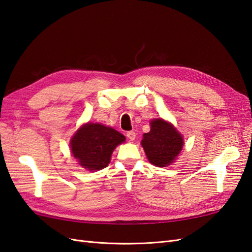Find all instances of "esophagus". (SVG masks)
Wrapping results in <instances>:
<instances>
[{
	"label": "esophagus",
	"mask_w": 252,
	"mask_h": 252,
	"mask_svg": "<svg viewBox=\"0 0 252 252\" xmlns=\"http://www.w3.org/2000/svg\"><path fill=\"white\" fill-rule=\"evenodd\" d=\"M126 136H127L128 139H129V141H133L134 139H136V132H134V131H128L126 133Z\"/></svg>",
	"instance_id": "esophagus-1"
}]
</instances>
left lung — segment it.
Listing matches in <instances>:
<instances>
[{"label":"left lung","instance_id":"1","mask_svg":"<svg viewBox=\"0 0 252 252\" xmlns=\"http://www.w3.org/2000/svg\"><path fill=\"white\" fill-rule=\"evenodd\" d=\"M149 161L156 167H167L181 153L184 140L171 123L162 119L151 121V130L143 134L141 141Z\"/></svg>","mask_w":252,"mask_h":252}]
</instances>
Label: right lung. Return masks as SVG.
Masks as SVG:
<instances>
[{"mask_svg":"<svg viewBox=\"0 0 252 252\" xmlns=\"http://www.w3.org/2000/svg\"><path fill=\"white\" fill-rule=\"evenodd\" d=\"M125 137L111 127L88 123L79 128L70 140V151L79 164L90 171L106 168L111 155Z\"/></svg>","mask_w":252,"mask_h":252,"instance_id":"right-lung-1","label":"right lung"}]
</instances>
